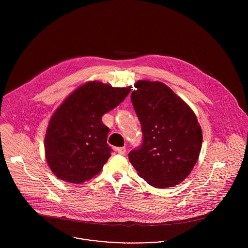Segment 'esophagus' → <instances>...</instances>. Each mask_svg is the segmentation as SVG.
<instances>
[{
	"label": "esophagus",
	"instance_id": "34e87169",
	"mask_svg": "<svg viewBox=\"0 0 248 248\" xmlns=\"http://www.w3.org/2000/svg\"><path fill=\"white\" fill-rule=\"evenodd\" d=\"M116 151H117V153H118L119 155H125V153H126V148H125V147H119V148L116 149Z\"/></svg>",
	"mask_w": 248,
	"mask_h": 248
}]
</instances>
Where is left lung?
I'll return each mask as SVG.
<instances>
[{"mask_svg":"<svg viewBox=\"0 0 248 248\" xmlns=\"http://www.w3.org/2000/svg\"><path fill=\"white\" fill-rule=\"evenodd\" d=\"M131 94L141 124V145L129 153L134 168L150 185L166 188L193 170L202 144L197 116L165 84L138 81Z\"/></svg>","mask_w":248,"mask_h":248,"instance_id":"1","label":"left lung"}]
</instances>
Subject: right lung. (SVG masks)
<instances>
[{"label": "right lung", "instance_id": "1", "mask_svg": "<svg viewBox=\"0 0 248 248\" xmlns=\"http://www.w3.org/2000/svg\"><path fill=\"white\" fill-rule=\"evenodd\" d=\"M130 91L89 82L56 109L45 139L46 161L56 177L79 184L101 171L112 151L102 116L123 102Z\"/></svg>", "mask_w": 248, "mask_h": 248}]
</instances>
